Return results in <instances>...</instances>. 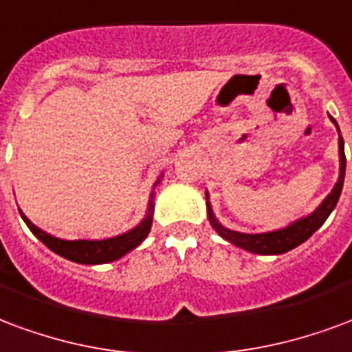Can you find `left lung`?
Masks as SVG:
<instances>
[{
    "instance_id": "1",
    "label": "left lung",
    "mask_w": 352,
    "mask_h": 352,
    "mask_svg": "<svg viewBox=\"0 0 352 352\" xmlns=\"http://www.w3.org/2000/svg\"><path fill=\"white\" fill-rule=\"evenodd\" d=\"M330 120L338 127L334 118L330 116ZM338 135H340V127H338ZM338 144H340V176H338V182H336L334 189L328 193L327 199L320 202L319 206L315 208L309 215L300 217V219H296L291 225H287L283 229L272 230V232H261V234H245V232H236V230L225 229L221 223L215 219L212 206H210V197L206 193V210L210 225L214 227L215 232L221 236L223 240L234 243L236 248H242V250L250 251V253H257V255H281V253L294 250L296 245L306 242L315 230L322 227V223L327 221L328 215L332 214V210H334L338 201H340L343 179H345V151H343V137L341 135Z\"/></svg>"
}]
</instances>
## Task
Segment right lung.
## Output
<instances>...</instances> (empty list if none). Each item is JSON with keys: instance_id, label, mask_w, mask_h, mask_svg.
<instances>
[{"instance_id": "add662e5", "label": "right lung", "mask_w": 352, "mask_h": 352, "mask_svg": "<svg viewBox=\"0 0 352 352\" xmlns=\"http://www.w3.org/2000/svg\"><path fill=\"white\" fill-rule=\"evenodd\" d=\"M161 178H163V174L159 176L153 187L157 186ZM20 215H22V219H24L33 234L37 236L48 250L58 253L60 257L78 264H104L127 255L129 251L140 245L142 240L148 236L151 229V221H153V191L150 195L148 212H146L144 219L138 223L135 229L127 230L123 234L112 236V238H104V240H61V238H56V236L41 230L39 227H35L22 212H20Z\"/></svg>"}]
</instances>
